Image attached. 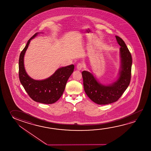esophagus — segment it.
<instances>
[{"mask_svg":"<svg viewBox=\"0 0 151 151\" xmlns=\"http://www.w3.org/2000/svg\"><path fill=\"white\" fill-rule=\"evenodd\" d=\"M83 67V64H82V63H78V64L77 65V69H78V70H81Z\"/></svg>","mask_w":151,"mask_h":151,"instance_id":"34e87169","label":"esophagus"}]
</instances>
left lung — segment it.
<instances>
[{
    "mask_svg": "<svg viewBox=\"0 0 151 151\" xmlns=\"http://www.w3.org/2000/svg\"><path fill=\"white\" fill-rule=\"evenodd\" d=\"M120 48L121 69L119 79L109 86L99 83L93 75L87 71L82 72L85 91L92 101L99 105H106L119 100L131 82L132 58L131 52L121 38L115 36Z\"/></svg>",
    "mask_w": 151,
    "mask_h": 151,
    "instance_id": "left-lung-1",
    "label": "left lung"
}]
</instances>
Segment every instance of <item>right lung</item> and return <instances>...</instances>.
<instances>
[{"mask_svg":"<svg viewBox=\"0 0 151 151\" xmlns=\"http://www.w3.org/2000/svg\"><path fill=\"white\" fill-rule=\"evenodd\" d=\"M36 32L28 40L20 53L19 59V78L21 84L30 97L34 101L43 104H53L60 99L64 91L66 84L74 69V65L60 68L47 79L36 81L26 73L24 57L30 40L37 36Z\"/></svg>","mask_w":151,"mask_h":151,"instance_id":"right-lung-1","label":"right lung"}]
</instances>
